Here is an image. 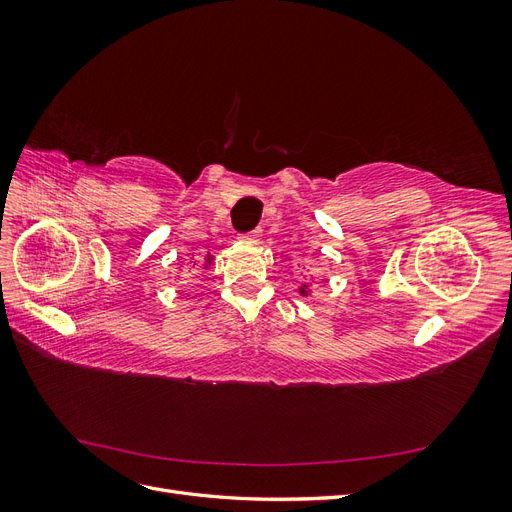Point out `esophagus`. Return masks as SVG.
I'll return each mask as SVG.
<instances>
[{"mask_svg": "<svg viewBox=\"0 0 512 512\" xmlns=\"http://www.w3.org/2000/svg\"><path fill=\"white\" fill-rule=\"evenodd\" d=\"M241 239L247 243H258L262 239V228H254L250 232H245V235H241Z\"/></svg>", "mask_w": 512, "mask_h": 512, "instance_id": "obj_1", "label": "esophagus"}]
</instances>
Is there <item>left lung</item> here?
Segmentation results:
<instances>
[{
	"mask_svg": "<svg viewBox=\"0 0 512 512\" xmlns=\"http://www.w3.org/2000/svg\"><path fill=\"white\" fill-rule=\"evenodd\" d=\"M299 292H301V297H307V294H309V288H307V284H303V286L299 288Z\"/></svg>",
	"mask_w": 512,
	"mask_h": 512,
	"instance_id": "obj_1",
	"label": "left lung"
}]
</instances>
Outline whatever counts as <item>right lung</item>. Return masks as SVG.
<instances>
[{
	"label": "right lung",
	"instance_id": "right-lung-1",
	"mask_svg": "<svg viewBox=\"0 0 512 512\" xmlns=\"http://www.w3.org/2000/svg\"><path fill=\"white\" fill-rule=\"evenodd\" d=\"M211 262H213V256H211V254H209V256H207V258H205V269H207V267H209V265H211Z\"/></svg>",
	"mask_w": 512,
	"mask_h": 512
}]
</instances>
